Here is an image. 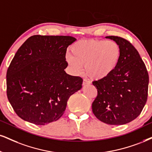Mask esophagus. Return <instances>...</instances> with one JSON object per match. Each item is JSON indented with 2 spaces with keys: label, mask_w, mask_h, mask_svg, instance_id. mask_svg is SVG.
Instances as JSON below:
<instances>
[{
  "label": "esophagus",
  "mask_w": 152,
  "mask_h": 152,
  "mask_svg": "<svg viewBox=\"0 0 152 152\" xmlns=\"http://www.w3.org/2000/svg\"><path fill=\"white\" fill-rule=\"evenodd\" d=\"M89 84H90V82L88 81L87 80H83V82H82V85H89Z\"/></svg>",
  "instance_id": "1"
}]
</instances>
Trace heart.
I'll list each match as a JSON object with an SVG mask.
<instances>
[{
    "label": "heart",
    "instance_id": "b5f03b06",
    "mask_svg": "<svg viewBox=\"0 0 152 152\" xmlns=\"http://www.w3.org/2000/svg\"><path fill=\"white\" fill-rule=\"evenodd\" d=\"M72 55L67 54L66 61L75 75L82 72L85 65V74L93 80L108 78L115 72L122 51L120 45L113 41L85 39L71 47Z\"/></svg>",
    "mask_w": 152,
    "mask_h": 152
}]
</instances>
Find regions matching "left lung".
Masks as SVG:
<instances>
[{"instance_id":"obj_1","label":"left lung","mask_w":152,"mask_h":152,"mask_svg":"<svg viewBox=\"0 0 152 152\" xmlns=\"http://www.w3.org/2000/svg\"><path fill=\"white\" fill-rule=\"evenodd\" d=\"M121 48L120 63L108 78L93 82L97 96L92 103L94 115L108 125H124L141 113L147 102L149 75L135 48L126 39L108 36Z\"/></svg>"}]
</instances>
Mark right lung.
<instances>
[{
	"label": "right lung",
	"mask_w": 152,
	"mask_h": 152,
	"mask_svg": "<svg viewBox=\"0 0 152 152\" xmlns=\"http://www.w3.org/2000/svg\"><path fill=\"white\" fill-rule=\"evenodd\" d=\"M76 39L70 36L34 35L20 46L7 71V96L24 121L44 125L64 113L71 95L83 80L64 70L65 54Z\"/></svg>",
	"instance_id": "add662e5"
}]
</instances>
